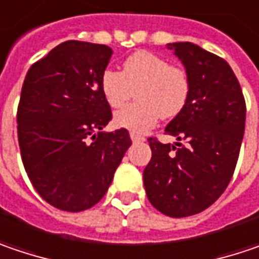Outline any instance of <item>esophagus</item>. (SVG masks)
I'll use <instances>...</instances> for the list:
<instances>
[{"label": "esophagus", "instance_id": "1", "mask_svg": "<svg viewBox=\"0 0 259 259\" xmlns=\"http://www.w3.org/2000/svg\"><path fill=\"white\" fill-rule=\"evenodd\" d=\"M130 139H132V142H144L145 139L142 136H138V135H135V133H130Z\"/></svg>", "mask_w": 259, "mask_h": 259}]
</instances>
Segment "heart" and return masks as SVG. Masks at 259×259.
Listing matches in <instances>:
<instances>
[{
  "label": "heart",
  "instance_id": "b5f03b06",
  "mask_svg": "<svg viewBox=\"0 0 259 259\" xmlns=\"http://www.w3.org/2000/svg\"><path fill=\"white\" fill-rule=\"evenodd\" d=\"M135 91L138 101L115 113L114 124L132 133H145L161 115L173 118L185 108L190 92L189 74L164 57L138 51L124 61L123 71L107 69L101 76V92L111 108L123 107Z\"/></svg>",
  "mask_w": 259,
  "mask_h": 259
}]
</instances>
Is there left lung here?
Segmentation results:
<instances>
[{"label": "left lung", "mask_w": 259, "mask_h": 259, "mask_svg": "<svg viewBox=\"0 0 259 259\" xmlns=\"http://www.w3.org/2000/svg\"><path fill=\"white\" fill-rule=\"evenodd\" d=\"M167 47L189 74L190 92L165 133L188 145L149 138L152 157L144 170V185L160 212L180 219L206 209L227 188L243 139L246 105L227 61L192 42Z\"/></svg>", "instance_id": "left-lung-1"}]
</instances>
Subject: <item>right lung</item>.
I'll list each match as a JSON object with an SVG mask.
<instances>
[{
  "instance_id": "obj_1",
  "label": "right lung",
  "mask_w": 259,
  "mask_h": 259,
  "mask_svg": "<svg viewBox=\"0 0 259 259\" xmlns=\"http://www.w3.org/2000/svg\"><path fill=\"white\" fill-rule=\"evenodd\" d=\"M113 50L67 40L36 61L24 77L17 136L24 170L55 208L79 212L98 204L132 145L129 132H104L111 108L101 76Z\"/></svg>"
}]
</instances>
